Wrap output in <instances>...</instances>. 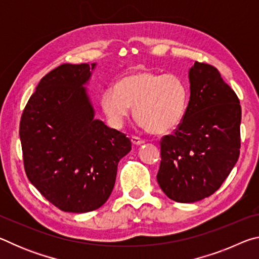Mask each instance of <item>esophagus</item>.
<instances>
[{
  "label": "esophagus",
  "mask_w": 259,
  "mask_h": 259,
  "mask_svg": "<svg viewBox=\"0 0 259 259\" xmlns=\"http://www.w3.org/2000/svg\"><path fill=\"white\" fill-rule=\"evenodd\" d=\"M131 142H133L134 145H142V144L145 143V140L138 137V136H133V137H131Z\"/></svg>",
  "instance_id": "1"
}]
</instances>
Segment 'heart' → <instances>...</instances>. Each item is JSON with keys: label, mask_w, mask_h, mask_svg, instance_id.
I'll use <instances>...</instances> for the list:
<instances>
[{"label": "heart", "mask_w": 259, "mask_h": 259, "mask_svg": "<svg viewBox=\"0 0 259 259\" xmlns=\"http://www.w3.org/2000/svg\"><path fill=\"white\" fill-rule=\"evenodd\" d=\"M190 93L186 83L175 74L148 71L130 73L102 96V107L114 126H121L135 107V116L155 135L168 134L185 117Z\"/></svg>", "instance_id": "b5f03b06"}]
</instances>
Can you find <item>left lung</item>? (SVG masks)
<instances>
[{"label":"left lung","mask_w":259,"mask_h":259,"mask_svg":"<svg viewBox=\"0 0 259 259\" xmlns=\"http://www.w3.org/2000/svg\"><path fill=\"white\" fill-rule=\"evenodd\" d=\"M191 96L182 123L160 140L156 175L164 194L176 202H196L213 194L240 155L241 106L216 67L195 61Z\"/></svg>","instance_id":"obj_1"}]
</instances>
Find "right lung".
<instances>
[{
	"mask_svg": "<svg viewBox=\"0 0 259 259\" xmlns=\"http://www.w3.org/2000/svg\"><path fill=\"white\" fill-rule=\"evenodd\" d=\"M95 64H63L41 78L21 114L26 176L63 211L89 212L106 202L131 140L94 119L85 84Z\"/></svg>",
	"mask_w": 259,
	"mask_h": 259,
	"instance_id": "obj_1",
	"label": "right lung"
}]
</instances>
